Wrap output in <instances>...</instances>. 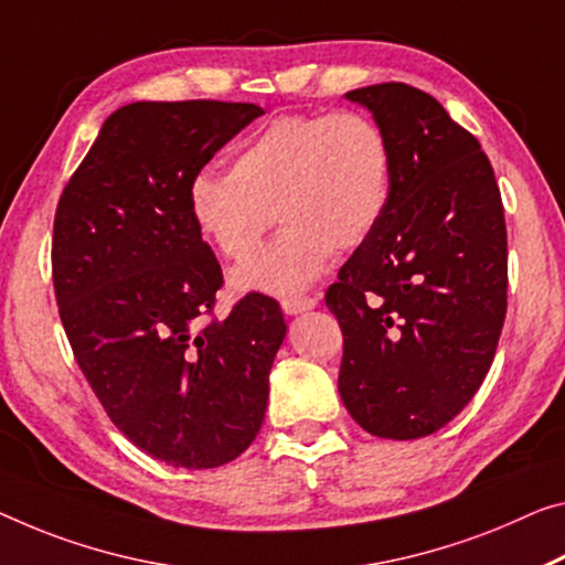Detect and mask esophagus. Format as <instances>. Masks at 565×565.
I'll return each mask as SVG.
<instances>
[{"label": "esophagus", "mask_w": 565, "mask_h": 565, "mask_svg": "<svg viewBox=\"0 0 565 565\" xmlns=\"http://www.w3.org/2000/svg\"><path fill=\"white\" fill-rule=\"evenodd\" d=\"M318 306V295H290V298H282V310L288 316H298V312L312 310Z\"/></svg>", "instance_id": "esophagus-1"}]
</instances>
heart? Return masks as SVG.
I'll list each match as a JSON object with an SVG mask.
<instances>
[{
  "instance_id": "obj_1",
  "label": "heart",
  "mask_w": 565,
  "mask_h": 565,
  "mask_svg": "<svg viewBox=\"0 0 565 565\" xmlns=\"http://www.w3.org/2000/svg\"><path fill=\"white\" fill-rule=\"evenodd\" d=\"M394 149L361 110L285 113L232 153L230 173L196 171L186 186L194 230L216 255L245 263L275 220L282 232L232 275L237 290L298 292L373 237L392 204Z\"/></svg>"
}]
</instances>
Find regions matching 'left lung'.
I'll return each instance as SVG.
<instances>
[{
    "instance_id": "8db88e82",
    "label": "left lung",
    "mask_w": 565,
    "mask_h": 565,
    "mask_svg": "<svg viewBox=\"0 0 565 565\" xmlns=\"http://www.w3.org/2000/svg\"><path fill=\"white\" fill-rule=\"evenodd\" d=\"M394 149V192L326 306L343 331L338 392L373 437L419 439L452 422L488 376L508 310L500 186L477 138L429 93H345Z\"/></svg>"
}]
</instances>
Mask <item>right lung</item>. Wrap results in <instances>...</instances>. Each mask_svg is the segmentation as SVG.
Masks as SVG:
<instances>
[{"mask_svg": "<svg viewBox=\"0 0 565 565\" xmlns=\"http://www.w3.org/2000/svg\"><path fill=\"white\" fill-rule=\"evenodd\" d=\"M263 113L224 100L118 108L52 224V285L77 366L138 449L186 470L253 445L288 331L263 292L214 316L222 267L186 210L189 179Z\"/></svg>", "mask_w": 565, "mask_h": 565, "instance_id": "add662e5", "label": "right lung"}]
</instances>
